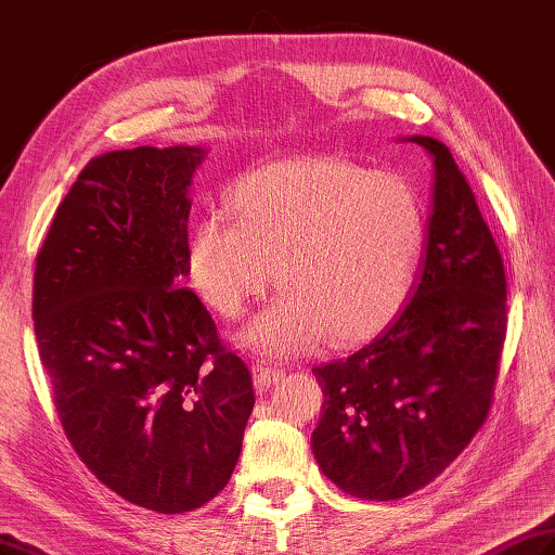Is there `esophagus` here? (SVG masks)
Wrapping results in <instances>:
<instances>
[{"label": "esophagus", "mask_w": 555, "mask_h": 555, "mask_svg": "<svg viewBox=\"0 0 555 555\" xmlns=\"http://www.w3.org/2000/svg\"><path fill=\"white\" fill-rule=\"evenodd\" d=\"M286 371L279 365H269V363H255V385L259 392H267L271 385H276L279 379H284Z\"/></svg>", "instance_id": "34e87169"}]
</instances>
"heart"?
<instances>
[{
    "mask_svg": "<svg viewBox=\"0 0 555 555\" xmlns=\"http://www.w3.org/2000/svg\"><path fill=\"white\" fill-rule=\"evenodd\" d=\"M231 215L194 228L192 279L235 320L276 274L284 291L245 332L267 353L308 351L327 334L363 339L414 286L426 223L416 192L392 172L339 156L269 163L235 184Z\"/></svg>",
    "mask_w": 555,
    "mask_h": 555,
    "instance_id": "1",
    "label": "heart"
}]
</instances>
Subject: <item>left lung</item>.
I'll use <instances>...</instances> for the list:
<instances>
[{"mask_svg": "<svg viewBox=\"0 0 555 555\" xmlns=\"http://www.w3.org/2000/svg\"><path fill=\"white\" fill-rule=\"evenodd\" d=\"M411 141L436 158L414 296L363 349L312 367L324 392L314 460L363 501L406 498L460 457L491 411L507 334L503 257L469 182L438 139Z\"/></svg>", "mask_w": 555, "mask_h": 555, "instance_id": "8db88e82", "label": "left lung"}]
</instances>
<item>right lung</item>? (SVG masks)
I'll return each mask as SVG.
<instances>
[{"label": "right lung", "mask_w": 555, "mask_h": 555, "mask_svg": "<svg viewBox=\"0 0 555 555\" xmlns=\"http://www.w3.org/2000/svg\"><path fill=\"white\" fill-rule=\"evenodd\" d=\"M199 146L89 160L36 257L33 327L52 401L98 481L160 515L231 481L255 406L190 274L188 188Z\"/></svg>", "instance_id": "add662e5"}]
</instances>
